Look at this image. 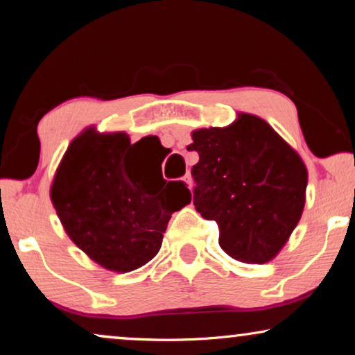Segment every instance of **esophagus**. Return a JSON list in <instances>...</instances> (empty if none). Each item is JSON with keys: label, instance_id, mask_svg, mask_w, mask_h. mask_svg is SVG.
I'll list each match as a JSON object with an SVG mask.
<instances>
[{"label": "esophagus", "instance_id": "34e87169", "mask_svg": "<svg viewBox=\"0 0 355 355\" xmlns=\"http://www.w3.org/2000/svg\"><path fill=\"white\" fill-rule=\"evenodd\" d=\"M182 181H184V184H186L189 189L192 187V176H191V174H186V176L182 178Z\"/></svg>", "mask_w": 355, "mask_h": 355}]
</instances>
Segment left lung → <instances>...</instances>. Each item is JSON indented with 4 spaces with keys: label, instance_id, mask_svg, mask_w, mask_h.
Listing matches in <instances>:
<instances>
[{
    "label": "left lung",
    "instance_id": "obj_1",
    "mask_svg": "<svg viewBox=\"0 0 355 355\" xmlns=\"http://www.w3.org/2000/svg\"><path fill=\"white\" fill-rule=\"evenodd\" d=\"M192 140L193 205L216 221L221 249L244 263L275 259L304 211L302 158L268 123L247 113L227 128L193 130Z\"/></svg>",
    "mask_w": 355,
    "mask_h": 355
}]
</instances>
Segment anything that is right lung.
<instances>
[{"label":"right lung","instance_id":"1","mask_svg":"<svg viewBox=\"0 0 355 355\" xmlns=\"http://www.w3.org/2000/svg\"><path fill=\"white\" fill-rule=\"evenodd\" d=\"M129 135L87 129L56 169L51 202L74 244L106 270L128 273L162 247L174 211L191 202L182 181H155L145 157H132Z\"/></svg>","mask_w":355,"mask_h":355}]
</instances>
